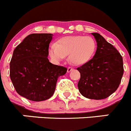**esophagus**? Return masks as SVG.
<instances>
[{
	"label": "esophagus",
	"mask_w": 131,
	"mask_h": 131,
	"mask_svg": "<svg viewBox=\"0 0 131 131\" xmlns=\"http://www.w3.org/2000/svg\"><path fill=\"white\" fill-rule=\"evenodd\" d=\"M73 70V68H71V67H69V68H68V73H70V72Z\"/></svg>",
	"instance_id": "1"
}]
</instances>
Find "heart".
Instances as JSON below:
<instances>
[{
	"mask_svg": "<svg viewBox=\"0 0 131 131\" xmlns=\"http://www.w3.org/2000/svg\"><path fill=\"white\" fill-rule=\"evenodd\" d=\"M96 42L90 36H69L58 40L49 46L48 53L55 62H59L69 54L73 64L83 65L90 60L96 50Z\"/></svg>",
	"mask_w": 131,
	"mask_h": 131,
	"instance_id": "heart-1",
	"label": "heart"
}]
</instances>
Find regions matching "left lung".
I'll return each instance as SVG.
<instances>
[{
    "mask_svg": "<svg viewBox=\"0 0 131 131\" xmlns=\"http://www.w3.org/2000/svg\"><path fill=\"white\" fill-rule=\"evenodd\" d=\"M91 34L97 42L96 51L92 59L77 68L80 73L78 90L87 98L105 99L119 87L124 74L123 58L99 33Z\"/></svg>",
    "mask_w": 131,
    "mask_h": 131,
    "instance_id": "obj_1",
    "label": "left lung"
}]
</instances>
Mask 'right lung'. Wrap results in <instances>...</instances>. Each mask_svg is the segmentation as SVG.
Instances as JSON below:
<instances>
[{"mask_svg": "<svg viewBox=\"0 0 131 131\" xmlns=\"http://www.w3.org/2000/svg\"><path fill=\"white\" fill-rule=\"evenodd\" d=\"M51 33H33L26 37L13 51L10 78L16 91L35 102L49 99L54 94L58 78L67 68L49 62Z\"/></svg>", "mask_w": 131, "mask_h": 131, "instance_id": "obj_1", "label": "right lung"}]
</instances>
